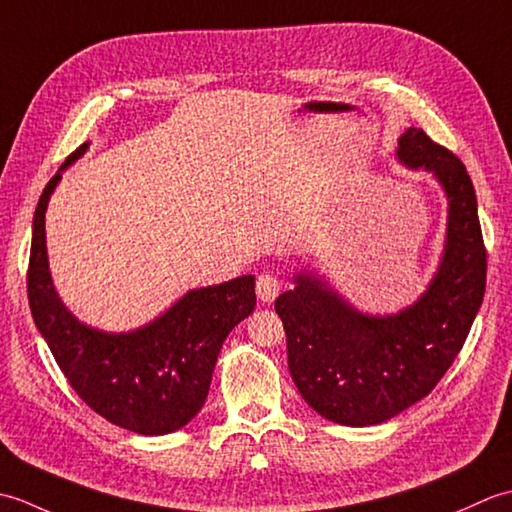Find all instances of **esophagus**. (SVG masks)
Listing matches in <instances>:
<instances>
[{
    "instance_id": "1",
    "label": "esophagus",
    "mask_w": 512,
    "mask_h": 512,
    "mask_svg": "<svg viewBox=\"0 0 512 512\" xmlns=\"http://www.w3.org/2000/svg\"><path fill=\"white\" fill-rule=\"evenodd\" d=\"M255 290H257V299H259V301L270 303V301L277 299L279 290H281V284H279V279H277L275 275L266 273V275H259V277H257Z\"/></svg>"
}]
</instances>
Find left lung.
Segmentation results:
<instances>
[{
    "mask_svg": "<svg viewBox=\"0 0 512 512\" xmlns=\"http://www.w3.org/2000/svg\"><path fill=\"white\" fill-rule=\"evenodd\" d=\"M396 156L427 169L449 200L436 277L413 306L387 317L354 310L310 273L275 301L299 394L332 422L367 427L429 396L460 354L486 290V248L471 176L447 147L409 127Z\"/></svg>",
    "mask_w": 512,
    "mask_h": 512,
    "instance_id": "obj_1",
    "label": "left lung"
}]
</instances>
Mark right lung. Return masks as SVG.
Listing matches in <instances>:
<instances>
[{
	"label": "right lung",
	"instance_id": "1",
	"mask_svg": "<svg viewBox=\"0 0 512 512\" xmlns=\"http://www.w3.org/2000/svg\"><path fill=\"white\" fill-rule=\"evenodd\" d=\"M85 149L88 143L68 156L39 198L26 277L30 312L85 405L140 436H165L202 409L222 343L255 310V277L242 275L220 286L189 290L158 319L127 334H107L81 323L52 284L46 209L61 171Z\"/></svg>",
	"mask_w": 512,
	"mask_h": 512
}]
</instances>
